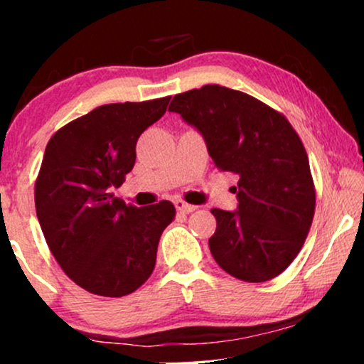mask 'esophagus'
I'll return each mask as SVG.
<instances>
[{"instance_id":"34e87169","label":"esophagus","mask_w":364,"mask_h":364,"mask_svg":"<svg viewBox=\"0 0 364 364\" xmlns=\"http://www.w3.org/2000/svg\"><path fill=\"white\" fill-rule=\"evenodd\" d=\"M173 203H176L177 212H181V213H191V212H193L197 208L196 205H191V203H187V202H183V200H176Z\"/></svg>"}]
</instances>
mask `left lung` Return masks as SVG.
I'll list each match as a JSON object with an SVG mask.
<instances>
[{"label":"left lung","mask_w":364,"mask_h":364,"mask_svg":"<svg viewBox=\"0 0 364 364\" xmlns=\"http://www.w3.org/2000/svg\"><path fill=\"white\" fill-rule=\"evenodd\" d=\"M168 111L200 131L218 171L238 176V210L212 208V257L243 282L280 275L300 253L315 215V183L300 136L282 112L218 84L177 94Z\"/></svg>","instance_id":"left-lung-1"}]
</instances>
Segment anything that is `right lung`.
<instances>
[{
  "label": "right lung",
  "instance_id": "add662e5",
  "mask_svg": "<svg viewBox=\"0 0 364 364\" xmlns=\"http://www.w3.org/2000/svg\"><path fill=\"white\" fill-rule=\"evenodd\" d=\"M171 96L104 104L58 129L44 151L34 205L49 250L71 280L99 296H124L147 282L176 208L114 197L136 164V144Z\"/></svg>",
  "mask_w": 364,
  "mask_h": 364
}]
</instances>
